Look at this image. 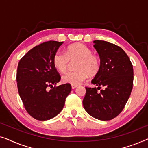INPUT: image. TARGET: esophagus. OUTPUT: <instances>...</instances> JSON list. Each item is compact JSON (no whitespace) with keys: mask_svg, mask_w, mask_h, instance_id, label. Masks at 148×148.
Instances as JSON below:
<instances>
[{"mask_svg":"<svg viewBox=\"0 0 148 148\" xmlns=\"http://www.w3.org/2000/svg\"><path fill=\"white\" fill-rule=\"evenodd\" d=\"M78 86L77 85H71V88H72V89H75V88H76Z\"/></svg>","mask_w":148,"mask_h":148,"instance_id":"1","label":"esophagus"}]
</instances>
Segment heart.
Instances as JSON below:
<instances>
[{"mask_svg": "<svg viewBox=\"0 0 148 148\" xmlns=\"http://www.w3.org/2000/svg\"><path fill=\"white\" fill-rule=\"evenodd\" d=\"M92 50L82 43H76L68 46L66 53L57 51L53 56V64L56 69L64 73L67 70L70 60L79 59L76 65L77 70L64 74L62 80L64 83L78 85L88 78L89 75L94 76L100 69V59Z\"/></svg>", "mask_w": 148, "mask_h": 148, "instance_id": "1", "label": "heart"}]
</instances>
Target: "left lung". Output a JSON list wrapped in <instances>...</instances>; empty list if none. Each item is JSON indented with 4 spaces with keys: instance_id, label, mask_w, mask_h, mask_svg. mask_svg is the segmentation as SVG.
Masks as SVG:
<instances>
[{
    "instance_id": "8db88e82",
    "label": "left lung",
    "mask_w": 148,
    "mask_h": 148,
    "mask_svg": "<svg viewBox=\"0 0 148 148\" xmlns=\"http://www.w3.org/2000/svg\"><path fill=\"white\" fill-rule=\"evenodd\" d=\"M100 56V69L92 81L96 88H86L83 100L85 110L101 121H110L124 108L133 89V69L129 56L119 46L102 40H94ZM105 88L100 89V86Z\"/></svg>"
}]
</instances>
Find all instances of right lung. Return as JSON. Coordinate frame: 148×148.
Here are the masks:
<instances>
[{"mask_svg": "<svg viewBox=\"0 0 148 148\" xmlns=\"http://www.w3.org/2000/svg\"><path fill=\"white\" fill-rule=\"evenodd\" d=\"M62 44L57 41L40 44L27 52L18 64V92L25 110L36 120H49L59 114L71 91L69 84L52 86L60 80L53 56ZM48 86L53 87L50 91Z\"/></svg>", "mask_w": 148, "mask_h": 148, "instance_id": "right-lung-1", "label": "right lung"}]
</instances>
